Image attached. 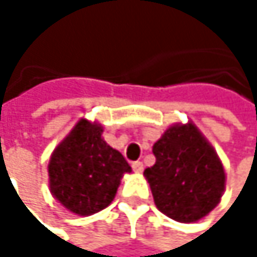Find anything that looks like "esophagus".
Listing matches in <instances>:
<instances>
[{
  "mask_svg": "<svg viewBox=\"0 0 257 257\" xmlns=\"http://www.w3.org/2000/svg\"><path fill=\"white\" fill-rule=\"evenodd\" d=\"M133 170H134L136 173H142V171H143V163H142V162H134V163H133Z\"/></svg>",
  "mask_w": 257,
  "mask_h": 257,
  "instance_id": "esophagus-1",
  "label": "esophagus"
}]
</instances>
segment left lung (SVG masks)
<instances>
[{"mask_svg":"<svg viewBox=\"0 0 257 257\" xmlns=\"http://www.w3.org/2000/svg\"><path fill=\"white\" fill-rule=\"evenodd\" d=\"M156 163L145 170L159 211L190 223L213 211L225 190L214 148L194 123L173 124L154 143Z\"/></svg>","mask_w":257,"mask_h":257,"instance_id":"8db88e82","label":"left lung"}]
</instances>
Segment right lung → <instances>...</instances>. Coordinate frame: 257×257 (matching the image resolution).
Listing matches in <instances>:
<instances>
[{"instance_id": "1", "label": "right lung", "mask_w": 257, "mask_h": 257, "mask_svg": "<svg viewBox=\"0 0 257 257\" xmlns=\"http://www.w3.org/2000/svg\"><path fill=\"white\" fill-rule=\"evenodd\" d=\"M103 127L81 118L49 160V188L69 211L91 216L104 210L120 179L131 173L124 157L101 139Z\"/></svg>"}]
</instances>
